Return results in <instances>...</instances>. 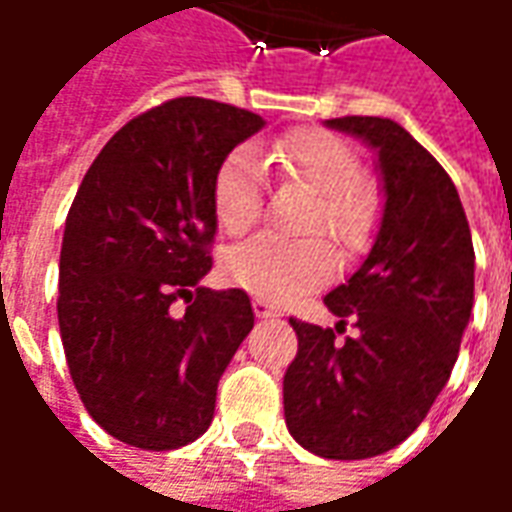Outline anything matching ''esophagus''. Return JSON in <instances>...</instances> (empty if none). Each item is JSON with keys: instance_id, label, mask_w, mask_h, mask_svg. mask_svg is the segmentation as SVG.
<instances>
[{"instance_id": "esophagus-1", "label": "esophagus", "mask_w": 512, "mask_h": 512, "mask_svg": "<svg viewBox=\"0 0 512 512\" xmlns=\"http://www.w3.org/2000/svg\"><path fill=\"white\" fill-rule=\"evenodd\" d=\"M253 312L259 317H273L276 315V306L273 303H267L264 298H253Z\"/></svg>"}]
</instances>
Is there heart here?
Listing matches in <instances>:
<instances>
[{
  "instance_id": "obj_1",
  "label": "heart",
  "mask_w": 512,
  "mask_h": 512,
  "mask_svg": "<svg viewBox=\"0 0 512 512\" xmlns=\"http://www.w3.org/2000/svg\"><path fill=\"white\" fill-rule=\"evenodd\" d=\"M287 175L317 192L303 228H323L345 253L362 248L376 225V200L362 186L357 153L326 130H295L273 150ZM211 209L225 234L242 236L262 217V167L248 150L225 155L211 181ZM334 270V253L317 236L259 234L222 259L225 278L264 301H287L323 284Z\"/></svg>"
}]
</instances>
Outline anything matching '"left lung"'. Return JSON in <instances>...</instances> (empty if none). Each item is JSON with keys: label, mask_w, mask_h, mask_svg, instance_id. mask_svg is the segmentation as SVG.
Masks as SVG:
<instances>
[{"label": "left lung", "mask_w": 512, "mask_h": 512, "mask_svg": "<svg viewBox=\"0 0 512 512\" xmlns=\"http://www.w3.org/2000/svg\"><path fill=\"white\" fill-rule=\"evenodd\" d=\"M329 128L376 150L382 222L357 273L323 298L338 330L292 317L298 354L284 376V418L303 449L368 460L426 418L460 354L474 306V242L463 203L432 155L393 119L343 116Z\"/></svg>", "instance_id": "left-lung-1"}]
</instances>
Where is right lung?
<instances>
[{
    "mask_svg": "<svg viewBox=\"0 0 512 512\" xmlns=\"http://www.w3.org/2000/svg\"><path fill=\"white\" fill-rule=\"evenodd\" d=\"M262 128L245 108L169 100L116 130L74 195L58 273L63 351L88 415L128 446L169 451L200 438L253 329L245 292L200 278L217 234L214 172Z\"/></svg>",
    "mask_w": 512,
    "mask_h": 512,
    "instance_id": "obj_1",
    "label": "right lung"
}]
</instances>
